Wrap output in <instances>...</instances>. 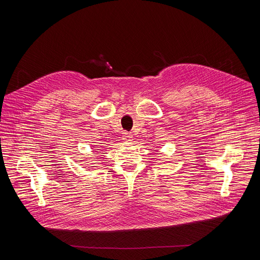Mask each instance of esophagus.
Masks as SVG:
<instances>
[{
    "label": "esophagus",
    "instance_id": "34e87169",
    "mask_svg": "<svg viewBox=\"0 0 260 260\" xmlns=\"http://www.w3.org/2000/svg\"><path fill=\"white\" fill-rule=\"evenodd\" d=\"M132 138H133V136L131 134H128V133H124L123 134V140L129 142V141H132Z\"/></svg>",
    "mask_w": 260,
    "mask_h": 260
}]
</instances>
